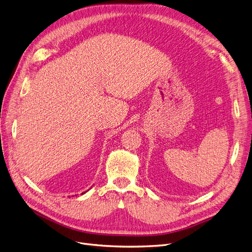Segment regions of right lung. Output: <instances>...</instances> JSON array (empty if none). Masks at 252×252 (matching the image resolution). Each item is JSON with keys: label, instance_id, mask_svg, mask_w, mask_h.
I'll list each match as a JSON object with an SVG mask.
<instances>
[{"label": "right lung", "instance_id": "1", "mask_svg": "<svg viewBox=\"0 0 252 252\" xmlns=\"http://www.w3.org/2000/svg\"><path fill=\"white\" fill-rule=\"evenodd\" d=\"M82 193H83V192H82Z\"/></svg>", "mask_w": 252, "mask_h": 252}]
</instances>
